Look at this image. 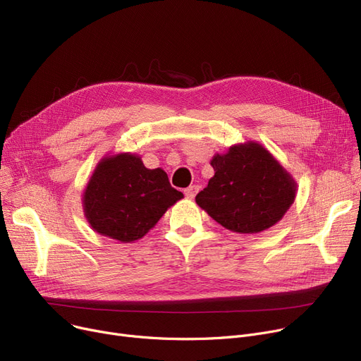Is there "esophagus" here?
<instances>
[{"label": "esophagus", "instance_id": "obj_1", "mask_svg": "<svg viewBox=\"0 0 361 361\" xmlns=\"http://www.w3.org/2000/svg\"><path fill=\"white\" fill-rule=\"evenodd\" d=\"M199 192V185H188L187 188H184V195L187 199H193Z\"/></svg>", "mask_w": 361, "mask_h": 361}]
</instances>
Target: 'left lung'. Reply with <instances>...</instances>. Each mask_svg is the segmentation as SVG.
I'll return each instance as SVG.
<instances>
[{
	"label": "left lung",
	"mask_w": 361,
	"mask_h": 361,
	"mask_svg": "<svg viewBox=\"0 0 361 361\" xmlns=\"http://www.w3.org/2000/svg\"><path fill=\"white\" fill-rule=\"evenodd\" d=\"M215 176L196 203L218 224L241 234H256L275 225L295 197V183L257 143L233 146L211 161Z\"/></svg>",
	"instance_id": "left-lung-1"
}]
</instances>
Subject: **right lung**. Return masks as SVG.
<instances>
[{"instance_id":"add662e5","label":"right lung","mask_w":361,"mask_h":361,"mask_svg":"<svg viewBox=\"0 0 361 361\" xmlns=\"http://www.w3.org/2000/svg\"><path fill=\"white\" fill-rule=\"evenodd\" d=\"M183 193L161 168L147 169L139 157L105 158L85 190V214L92 228L121 243L142 238Z\"/></svg>"}]
</instances>
